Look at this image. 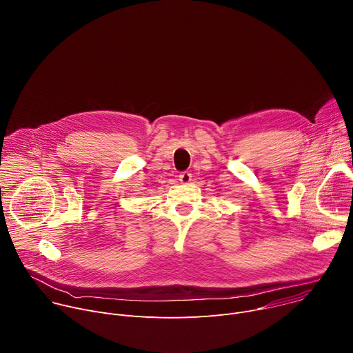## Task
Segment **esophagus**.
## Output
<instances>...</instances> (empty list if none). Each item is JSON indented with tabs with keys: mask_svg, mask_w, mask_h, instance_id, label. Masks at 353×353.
<instances>
[{
	"mask_svg": "<svg viewBox=\"0 0 353 353\" xmlns=\"http://www.w3.org/2000/svg\"><path fill=\"white\" fill-rule=\"evenodd\" d=\"M179 180H180V183H183V184H188V183L191 181V173H188V172H181V173L179 174Z\"/></svg>",
	"mask_w": 353,
	"mask_h": 353,
	"instance_id": "34e87169",
	"label": "esophagus"
}]
</instances>
